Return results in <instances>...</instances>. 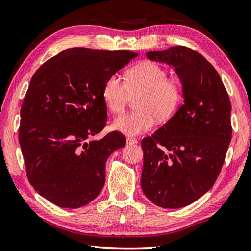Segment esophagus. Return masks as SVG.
<instances>
[{
	"label": "esophagus",
	"mask_w": 251,
	"mask_h": 251,
	"mask_svg": "<svg viewBox=\"0 0 251 251\" xmlns=\"http://www.w3.org/2000/svg\"><path fill=\"white\" fill-rule=\"evenodd\" d=\"M126 142H127V143H129V144H136L139 141L136 140V139H134V138H131V136H127V138H126Z\"/></svg>",
	"instance_id": "esophagus-1"
}]
</instances>
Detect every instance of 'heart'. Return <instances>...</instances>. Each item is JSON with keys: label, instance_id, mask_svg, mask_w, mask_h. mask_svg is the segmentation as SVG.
I'll return each mask as SVG.
<instances>
[{"label": "heart", "instance_id": "obj_1", "mask_svg": "<svg viewBox=\"0 0 251 251\" xmlns=\"http://www.w3.org/2000/svg\"><path fill=\"white\" fill-rule=\"evenodd\" d=\"M101 95L107 109L116 115L126 110L130 96L140 95L135 101L138 110L112 122L116 131L133 136L152 130L157 118L169 119L181 101L182 88L177 78L167 77L162 65L143 61L126 71L125 81L117 74L108 76Z\"/></svg>", "mask_w": 251, "mask_h": 251}]
</instances>
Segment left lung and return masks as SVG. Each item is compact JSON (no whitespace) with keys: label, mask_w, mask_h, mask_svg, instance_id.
Instances as JSON below:
<instances>
[{"label":"left lung","mask_w":251,"mask_h":251,"mask_svg":"<svg viewBox=\"0 0 251 251\" xmlns=\"http://www.w3.org/2000/svg\"><path fill=\"white\" fill-rule=\"evenodd\" d=\"M146 56L174 67L184 101L142 140L141 187L154 204L178 209L199 199L219 177L231 140L230 100L219 73L197 51L176 46Z\"/></svg>","instance_id":"left-lung-1"}]
</instances>
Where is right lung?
Listing matches in <instances>:
<instances>
[{
  "label": "right lung",
  "instance_id": "1",
  "mask_svg": "<svg viewBox=\"0 0 251 251\" xmlns=\"http://www.w3.org/2000/svg\"><path fill=\"white\" fill-rule=\"evenodd\" d=\"M136 55L70 48L32 76L21 108L18 140L28 180L53 204L77 209L100 193L107 158L126 141L117 131L99 141L88 139L106 126L103 83Z\"/></svg>",
  "mask_w": 251,
  "mask_h": 251
}]
</instances>
